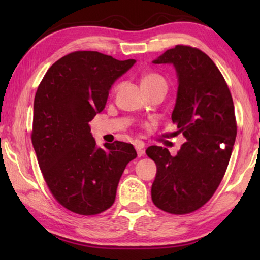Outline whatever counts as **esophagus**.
Here are the masks:
<instances>
[{"mask_svg": "<svg viewBox=\"0 0 260 260\" xmlns=\"http://www.w3.org/2000/svg\"><path fill=\"white\" fill-rule=\"evenodd\" d=\"M135 149H136V152H138V156L139 157H142L144 155V147L142 146V144L136 143L135 144Z\"/></svg>", "mask_w": 260, "mask_h": 260, "instance_id": "esophagus-1", "label": "esophagus"}]
</instances>
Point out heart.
<instances>
[{
	"mask_svg": "<svg viewBox=\"0 0 260 260\" xmlns=\"http://www.w3.org/2000/svg\"><path fill=\"white\" fill-rule=\"evenodd\" d=\"M141 85H142L144 90L151 89V88H164V89H167V82L165 78L155 72L144 73L141 77ZM116 89L117 87L114 88V90Z\"/></svg>",
	"mask_w": 260,
	"mask_h": 260,
	"instance_id": "1",
	"label": "heart"
}]
</instances>
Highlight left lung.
Masks as SVG:
<instances>
[{
  "mask_svg": "<svg viewBox=\"0 0 260 260\" xmlns=\"http://www.w3.org/2000/svg\"><path fill=\"white\" fill-rule=\"evenodd\" d=\"M153 63L177 70L172 121L187 141L175 156L157 146L146 150L157 165L151 199L167 213H191L208 203L226 173L237 132L234 103L217 65L197 48L178 45Z\"/></svg>",
  "mask_w": 260,
  "mask_h": 260,
  "instance_id": "1",
  "label": "left lung"
}]
</instances>
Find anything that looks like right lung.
Returning a JSON list of instances; mask_svg holds the SVG:
<instances>
[{
    "instance_id": "add662e5",
    "label": "right lung",
    "mask_w": 260,
    "mask_h": 260,
    "mask_svg": "<svg viewBox=\"0 0 260 260\" xmlns=\"http://www.w3.org/2000/svg\"><path fill=\"white\" fill-rule=\"evenodd\" d=\"M134 63L73 51L52 64L38 87L33 148L51 195L71 212L108 210L126 165L138 156L131 143L120 141L98 148L88 124L104 109L112 83Z\"/></svg>"
}]
</instances>
